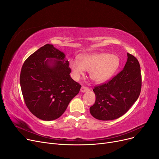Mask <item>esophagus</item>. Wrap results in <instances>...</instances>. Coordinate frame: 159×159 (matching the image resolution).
Instances as JSON below:
<instances>
[{
	"instance_id": "esophagus-1",
	"label": "esophagus",
	"mask_w": 159,
	"mask_h": 159,
	"mask_svg": "<svg viewBox=\"0 0 159 159\" xmlns=\"http://www.w3.org/2000/svg\"><path fill=\"white\" fill-rule=\"evenodd\" d=\"M89 90V89L88 87H86V86H82V87L81 88V89H80L81 92H83V93L87 92V91H88Z\"/></svg>"
}]
</instances>
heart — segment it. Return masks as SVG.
Listing matches in <instances>:
<instances>
[{"instance_id":"heart-1","label":"heart","mask_w":159,"mask_h":159,"mask_svg":"<svg viewBox=\"0 0 159 159\" xmlns=\"http://www.w3.org/2000/svg\"><path fill=\"white\" fill-rule=\"evenodd\" d=\"M119 65V57L107 53L84 54L80 57V61L73 59L70 63L72 73L76 79L83 75L85 70L89 71L90 78L96 83H103L111 78Z\"/></svg>"}]
</instances>
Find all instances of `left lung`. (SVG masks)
I'll return each mask as SVG.
<instances>
[{"mask_svg":"<svg viewBox=\"0 0 159 159\" xmlns=\"http://www.w3.org/2000/svg\"><path fill=\"white\" fill-rule=\"evenodd\" d=\"M141 89V68L137 59L127 53L122 71L107 83L95 86V102L90 108L93 117L109 121L121 117L137 100Z\"/></svg>","mask_w":159,"mask_h":159,"instance_id":"8db88e82","label":"left lung"}]
</instances>
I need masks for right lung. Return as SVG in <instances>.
<instances>
[{"mask_svg":"<svg viewBox=\"0 0 159 159\" xmlns=\"http://www.w3.org/2000/svg\"><path fill=\"white\" fill-rule=\"evenodd\" d=\"M64 52L46 44L24 62L20 83L30 111L44 121H52L64 113L81 85L72 79Z\"/></svg>","mask_w":159,"mask_h":159,"instance_id":"right-lung-1","label":"right lung"}]
</instances>
